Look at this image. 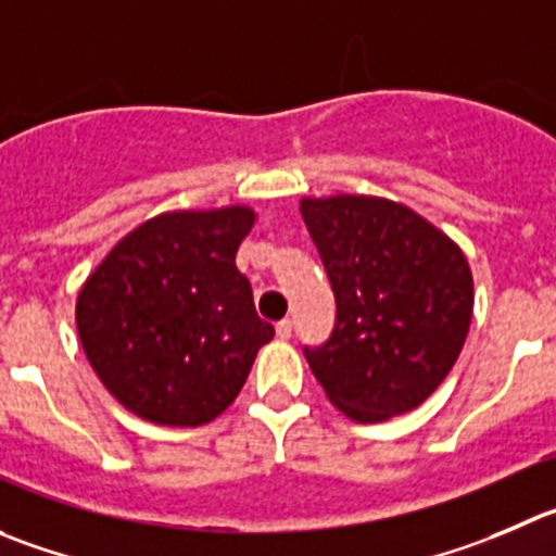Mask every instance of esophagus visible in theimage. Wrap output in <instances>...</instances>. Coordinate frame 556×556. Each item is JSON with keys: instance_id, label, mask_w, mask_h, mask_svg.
<instances>
[{"instance_id": "1", "label": "esophagus", "mask_w": 556, "mask_h": 556, "mask_svg": "<svg viewBox=\"0 0 556 556\" xmlns=\"http://www.w3.org/2000/svg\"><path fill=\"white\" fill-rule=\"evenodd\" d=\"M275 332H278V338H281V341H289V338H292V319L278 321V325H275Z\"/></svg>"}]
</instances>
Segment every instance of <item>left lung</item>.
Here are the masks:
<instances>
[{
  "mask_svg": "<svg viewBox=\"0 0 556 556\" xmlns=\"http://www.w3.org/2000/svg\"><path fill=\"white\" fill-rule=\"evenodd\" d=\"M336 294V327L305 346L327 399L357 422L420 406L462 354L472 273L462 248L404 204L330 195L300 204Z\"/></svg>",
  "mask_w": 556,
  "mask_h": 556,
  "instance_id": "left-lung-1",
  "label": "left lung"
}]
</instances>
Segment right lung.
Segmentation results:
<instances>
[{
  "label": "right lung",
  "instance_id": "obj_1",
  "mask_svg": "<svg viewBox=\"0 0 556 556\" xmlns=\"http://www.w3.org/2000/svg\"><path fill=\"white\" fill-rule=\"evenodd\" d=\"M253 218L248 207L157 215L89 275L78 338L125 409L161 426H204L237 399L275 336L235 264Z\"/></svg>",
  "mask_w": 556,
  "mask_h": 556
}]
</instances>
